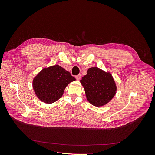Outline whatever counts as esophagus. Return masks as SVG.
<instances>
[{
	"label": "esophagus",
	"mask_w": 155,
	"mask_h": 155,
	"mask_svg": "<svg viewBox=\"0 0 155 155\" xmlns=\"http://www.w3.org/2000/svg\"><path fill=\"white\" fill-rule=\"evenodd\" d=\"M81 74H78V75H77V76H76V79H77V80H79V79H81Z\"/></svg>",
	"instance_id": "obj_1"
}]
</instances>
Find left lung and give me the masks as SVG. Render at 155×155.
Here are the masks:
<instances>
[{
	"mask_svg": "<svg viewBox=\"0 0 155 155\" xmlns=\"http://www.w3.org/2000/svg\"><path fill=\"white\" fill-rule=\"evenodd\" d=\"M80 82L85 88L87 100L94 106L107 104L116 94V86L112 75L97 67L88 68Z\"/></svg>",
	"mask_w": 155,
	"mask_h": 155,
	"instance_id": "1",
	"label": "left lung"
}]
</instances>
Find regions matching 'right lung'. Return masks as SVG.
Listing matches in <instances>:
<instances>
[{"mask_svg": "<svg viewBox=\"0 0 155 155\" xmlns=\"http://www.w3.org/2000/svg\"><path fill=\"white\" fill-rule=\"evenodd\" d=\"M74 77L59 65L43 69L33 80V88L39 99L46 104H52L63 94Z\"/></svg>", "mask_w": 155, "mask_h": 155, "instance_id": "1", "label": "right lung"}]
</instances>
